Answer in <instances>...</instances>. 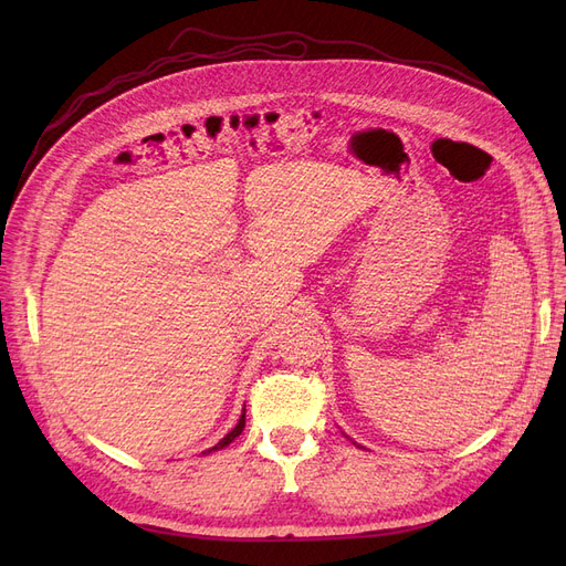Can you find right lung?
<instances>
[{
    "label": "right lung",
    "mask_w": 566,
    "mask_h": 566,
    "mask_svg": "<svg viewBox=\"0 0 566 566\" xmlns=\"http://www.w3.org/2000/svg\"><path fill=\"white\" fill-rule=\"evenodd\" d=\"M243 429H245V410H243V415H241V420H238V424H235V427H233V429H231V431H229V433H227V436L216 444V448H211L208 452H216V450L227 448V444H229L235 436H241V431H243Z\"/></svg>",
    "instance_id": "add662e5"
}]
</instances>
